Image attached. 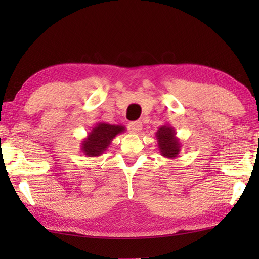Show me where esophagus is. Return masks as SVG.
Wrapping results in <instances>:
<instances>
[{
	"label": "esophagus",
	"instance_id": "34e87169",
	"mask_svg": "<svg viewBox=\"0 0 259 259\" xmlns=\"http://www.w3.org/2000/svg\"><path fill=\"white\" fill-rule=\"evenodd\" d=\"M143 128V124L140 121H135V122H130L129 123V131L131 134H137Z\"/></svg>",
	"mask_w": 259,
	"mask_h": 259
}]
</instances>
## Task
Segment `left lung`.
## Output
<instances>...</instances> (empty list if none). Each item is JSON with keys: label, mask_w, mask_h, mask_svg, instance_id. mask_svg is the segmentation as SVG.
Returning <instances> with one entry per match:
<instances>
[{"label": "left lung", "mask_w": 259, "mask_h": 259, "mask_svg": "<svg viewBox=\"0 0 259 259\" xmlns=\"http://www.w3.org/2000/svg\"><path fill=\"white\" fill-rule=\"evenodd\" d=\"M157 147L162 156L166 159H176L181 152V142L176 137V130L170 124H163L157 129L156 134Z\"/></svg>", "instance_id": "1"}]
</instances>
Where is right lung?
<instances>
[{"mask_svg":"<svg viewBox=\"0 0 259 259\" xmlns=\"http://www.w3.org/2000/svg\"><path fill=\"white\" fill-rule=\"evenodd\" d=\"M125 131L123 125L109 124L105 122L96 123L87 137L82 140L81 151L88 157H97L103 154L119 134Z\"/></svg>","mask_w":259,"mask_h":259,"instance_id":"add662e5","label":"right lung"}]
</instances>
